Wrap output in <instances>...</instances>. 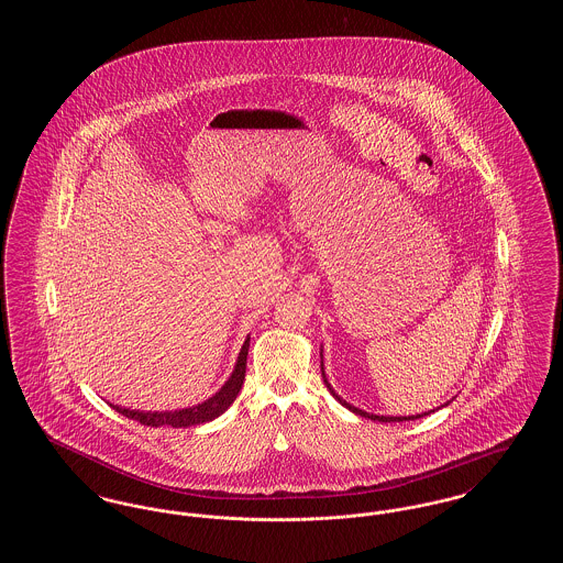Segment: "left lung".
<instances>
[{"instance_id":"obj_1","label":"left lung","mask_w":563,"mask_h":563,"mask_svg":"<svg viewBox=\"0 0 563 563\" xmlns=\"http://www.w3.org/2000/svg\"><path fill=\"white\" fill-rule=\"evenodd\" d=\"M321 372L324 386L329 388V393H331V395H333L338 401L342 402L344 407H349L352 413H356V416H363V418H372L374 422H405V420H418V418H422V416H429V413L434 411V409H430L429 413H418V416H375V413H367V411H363V409H358V407H354V405H350V402L344 401V399H342V397H340V395H338V393L331 388V384L327 382V375H324V369H322V367ZM445 405H450V401L445 402ZM445 405H443V407H445Z\"/></svg>"}]
</instances>
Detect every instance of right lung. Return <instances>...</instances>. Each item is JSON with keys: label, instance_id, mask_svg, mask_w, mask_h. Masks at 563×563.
<instances>
[{"label": "right lung", "instance_id": "1", "mask_svg": "<svg viewBox=\"0 0 563 563\" xmlns=\"http://www.w3.org/2000/svg\"><path fill=\"white\" fill-rule=\"evenodd\" d=\"M249 338L242 344L239 361L232 375L228 377V382L219 388V393H214L211 399L205 402H198L194 407H186V409H175V411H136V409H126V407H118L111 405L118 413L136 420L143 427H173V429H188V427H196V424H205L211 422L214 418H219L234 399L241 393L242 382H244V374H246V354H249Z\"/></svg>", "mask_w": 563, "mask_h": 563}]
</instances>
